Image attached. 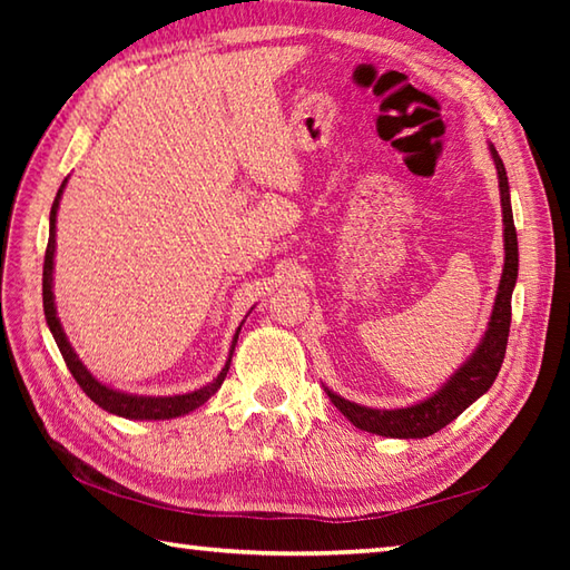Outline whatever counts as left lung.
Wrapping results in <instances>:
<instances>
[{
	"label": "left lung",
	"instance_id": "obj_1",
	"mask_svg": "<svg viewBox=\"0 0 570 570\" xmlns=\"http://www.w3.org/2000/svg\"><path fill=\"white\" fill-rule=\"evenodd\" d=\"M490 154L494 168H498L500 180V203H502V225H504V266L498 286V296H494V306L490 313L485 335L480 337L478 347L472 350L470 357L460 365L451 380H445L439 392L421 399V402L411 406L399 409H372L350 402V399L335 394L325 386L331 402L345 419H350L353 426L367 433L386 435V439H426L435 431L448 426L453 419H458L463 411L478 402L485 394L492 382L498 380V372L502 367L507 337H510V323H512V292L517 284L519 272V247H517V229L512 217V200H510V180H507L504 164L500 159L498 149L490 144Z\"/></svg>",
	"mask_w": 570,
	"mask_h": 570
}]
</instances>
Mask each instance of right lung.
Masks as SVG:
<instances>
[{
    "mask_svg": "<svg viewBox=\"0 0 570 570\" xmlns=\"http://www.w3.org/2000/svg\"><path fill=\"white\" fill-rule=\"evenodd\" d=\"M66 184H68V178L63 180V184H60V188L56 193V200L51 205V220H48V247H46V259H43V313H46L48 331L53 333V341L60 350V355H63L70 374L82 386V392L88 394L100 409H105L107 414H115V416H122V419H135V421H166V419H178V416L190 414L193 409L203 406L223 386V382L227 377V370H229V362H233V353H235L237 337H239V331H242V323H245V321H242L239 328L235 331L225 367L220 370V374H217L213 382L200 386V390H193V392H186V394H171V396H147V394H129V392H122V390H115V386L100 382L98 377H92V372L82 365V360L78 357V353L72 350V345L68 341L63 325H60L58 311H56V296H53L56 220H58V205H60V196H63V190H66Z\"/></svg>",
    "mask_w": 570,
    "mask_h": 570,
    "instance_id": "right-lung-1",
    "label": "right lung"
}]
</instances>
